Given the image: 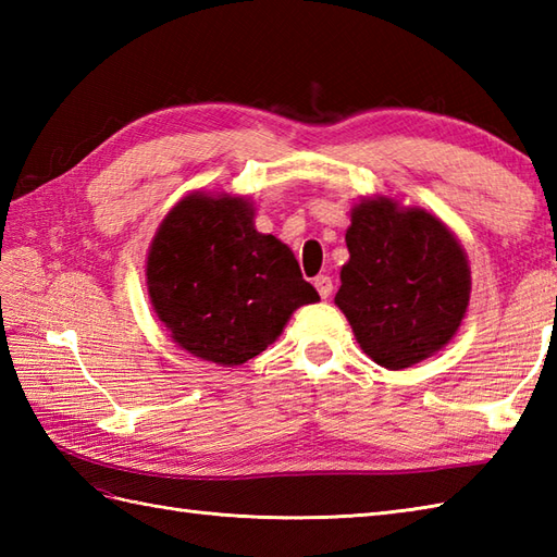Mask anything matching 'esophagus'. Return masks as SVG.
I'll return each mask as SVG.
<instances>
[{"mask_svg": "<svg viewBox=\"0 0 557 557\" xmlns=\"http://www.w3.org/2000/svg\"><path fill=\"white\" fill-rule=\"evenodd\" d=\"M313 285H315L318 294H321L323 299H327L330 294H333V277H327V275H318V277L313 280Z\"/></svg>", "mask_w": 557, "mask_h": 557, "instance_id": "34e87169", "label": "esophagus"}]
</instances>
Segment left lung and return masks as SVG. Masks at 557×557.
I'll use <instances>...</instances> for the list:
<instances>
[{
	"mask_svg": "<svg viewBox=\"0 0 557 557\" xmlns=\"http://www.w3.org/2000/svg\"><path fill=\"white\" fill-rule=\"evenodd\" d=\"M335 297L359 347L389 371L441 351L465 321L471 270L455 232L425 208L361 198Z\"/></svg>",
	"mask_w": 557,
	"mask_h": 557,
	"instance_id": "obj_1",
	"label": "left lung"
}]
</instances>
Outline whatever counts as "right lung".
<instances>
[{"label":"right lung","instance_id":"add662e5","mask_svg":"<svg viewBox=\"0 0 557 557\" xmlns=\"http://www.w3.org/2000/svg\"><path fill=\"white\" fill-rule=\"evenodd\" d=\"M253 200L194 191L152 236L146 285L174 345L234 369L258 357L292 313L321 301L292 248L253 224Z\"/></svg>","mask_w":557,"mask_h":557}]
</instances>
